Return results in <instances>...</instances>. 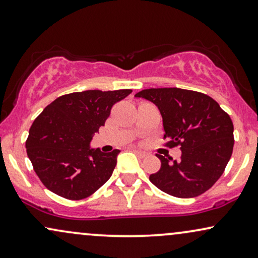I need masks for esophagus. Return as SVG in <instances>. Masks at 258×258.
<instances>
[{"label": "esophagus", "mask_w": 258, "mask_h": 258, "mask_svg": "<svg viewBox=\"0 0 258 258\" xmlns=\"http://www.w3.org/2000/svg\"><path fill=\"white\" fill-rule=\"evenodd\" d=\"M133 151L135 152L136 153V155H138V157H140V158H145V157H147V153H146V152H144V151H140V149H136V148H133Z\"/></svg>", "instance_id": "34e87169"}]
</instances>
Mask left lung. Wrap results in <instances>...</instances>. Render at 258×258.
<instances>
[{
	"instance_id": "1",
	"label": "left lung",
	"mask_w": 258,
	"mask_h": 258,
	"mask_svg": "<svg viewBox=\"0 0 258 258\" xmlns=\"http://www.w3.org/2000/svg\"><path fill=\"white\" fill-rule=\"evenodd\" d=\"M154 103L170 147L180 146L179 160L157 154L161 166L149 180L161 191L180 199L211 189L224 173L233 152V123L213 98L182 88H148L135 94Z\"/></svg>"
}]
</instances>
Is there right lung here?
<instances>
[{
  "label": "right lung",
  "mask_w": 258,
  "mask_h": 258,
  "mask_svg": "<svg viewBox=\"0 0 258 258\" xmlns=\"http://www.w3.org/2000/svg\"><path fill=\"white\" fill-rule=\"evenodd\" d=\"M132 90H91L64 94L49 104L31 125L26 151L34 172L50 191L68 200H82L109 180L118 149H91L116 103Z\"/></svg>",
  "instance_id": "obj_1"
}]
</instances>
